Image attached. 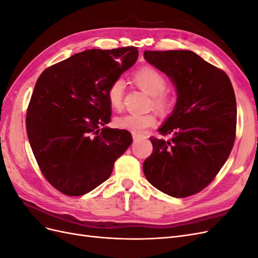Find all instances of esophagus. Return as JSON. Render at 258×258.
<instances>
[{
  "label": "esophagus",
  "instance_id": "34e87169",
  "mask_svg": "<svg viewBox=\"0 0 258 258\" xmlns=\"http://www.w3.org/2000/svg\"><path fill=\"white\" fill-rule=\"evenodd\" d=\"M132 138H134V141H137V140L141 139V138H142V136H140V135H136V134H132Z\"/></svg>",
  "mask_w": 258,
  "mask_h": 258
}]
</instances>
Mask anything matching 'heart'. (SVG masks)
<instances>
[{
  "mask_svg": "<svg viewBox=\"0 0 258 258\" xmlns=\"http://www.w3.org/2000/svg\"><path fill=\"white\" fill-rule=\"evenodd\" d=\"M134 80L140 88L152 96V104L159 112H165L171 105V97L166 92L167 80L157 70L144 67L138 70ZM124 83L121 79L116 80L107 91V99L114 110H120L122 105ZM157 122L153 113L147 114H127L115 119V126L119 129L128 130L132 134L141 135Z\"/></svg>",
  "mask_w": 258,
  "mask_h": 258,
  "instance_id": "1",
  "label": "heart"
}]
</instances>
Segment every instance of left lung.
I'll use <instances>...</instances> for the list:
<instances>
[{
    "label": "left lung",
    "instance_id": "obj_1",
    "mask_svg": "<svg viewBox=\"0 0 258 258\" xmlns=\"http://www.w3.org/2000/svg\"><path fill=\"white\" fill-rule=\"evenodd\" d=\"M176 89L172 113L151 138L153 154L143 163L154 187L171 197L197 194L213 181L232 150L237 103L229 77L190 50L144 51Z\"/></svg>",
    "mask_w": 258,
    "mask_h": 258
}]
</instances>
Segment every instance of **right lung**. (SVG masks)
<instances>
[{"instance_id":"obj_1","label":"right lung","mask_w":258,"mask_h":258,"mask_svg":"<svg viewBox=\"0 0 258 258\" xmlns=\"http://www.w3.org/2000/svg\"><path fill=\"white\" fill-rule=\"evenodd\" d=\"M136 47L88 49L46 69L27 113V134L45 178L68 196H82L110 177L132 143L111 121V85L136 63Z\"/></svg>"}]
</instances>
